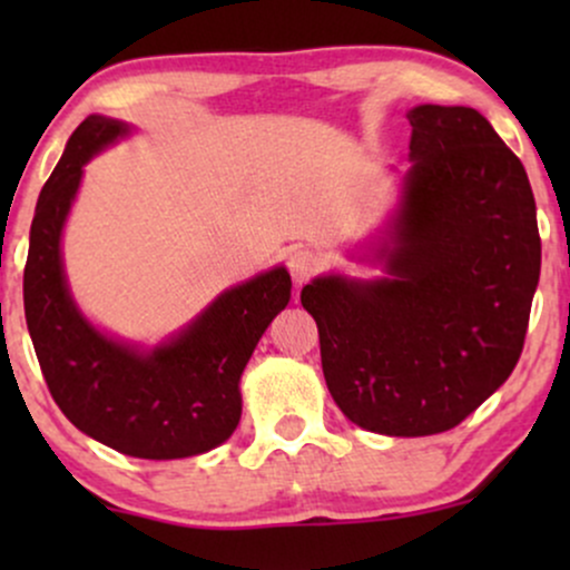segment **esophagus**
Returning a JSON list of instances; mask_svg holds the SVG:
<instances>
[{
  "label": "esophagus",
  "mask_w": 570,
  "mask_h": 570,
  "mask_svg": "<svg viewBox=\"0 0 570 570\" xmlns=\"http://www.w3.org/2000/svg\"><path fill=\"white\" fill-rule=\"evenodd\" d=\"M286 265H289V273H292L294 284H305V281L318 271L322 259H318L316 252H311V248L299 246V248H292L289 257H286Z\"/></svg>",
  "instance_id": "obj_1"
}]
</instances>
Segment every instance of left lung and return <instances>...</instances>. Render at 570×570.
Here are the masks:
<instances>
[{"mask_svg":"<svg viewBox=\"0 0 570 570\" xmlns=\"http://www.w3.org/2000/svg\"><path fill=\"white\" fill-rule=\"evenodd\" d=\"M402 198L367 263L303 286L326 389L385 436L455 429L512 375L541 273L525 168L476 109H410Z\"/></svg>","mask_w":570,"mask_h":570,"instance_id":"left-lung-1","label":"left lung"}]
</instances>
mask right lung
I'll use <instances>...</instances> for the list:
<instances>
[{"instance_id":"add662e5","label":"right lung","mask_w":570,"mask_h":570,"mask_svg":"<svg viewBox=\"0 0 570 570\" xmlns=\"http://www.w3.org/2000/svg\"><path fill=\"white\" fill-rule=\"evenodd\" d=\"M128 134V122L90 115L69 136L37 200L23 307L45 383L63 415L117 453L171 461L230 440L240 421V375L289 303L292 278L278 265L222 292L155 348L96 330L69 292L61 235L82 166Z\"/></svg>"}]
</instances>
